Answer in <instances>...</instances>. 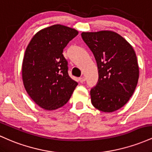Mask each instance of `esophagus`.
I'll return each instance as SVG.
<instances>
[{
	"mask_svg": "<svg viewBox=\"0 0 152 152\" xmlns=\"http://www.w3.org/2000/svg\"><path fill=\"white\" fill-rule=\"evenodd\" d=\"M79 81L81 83H83V82L86 81V78H85L84 76H82V77L79 78Z\"/></svg>",
	"mask_w": 152,
	"mask_h": 152,
	"instance_id": "esophagus-1",
	"label": "esophagus"
}]
</instances>
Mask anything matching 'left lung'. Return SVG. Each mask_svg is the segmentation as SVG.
Wrapping results in <instances>:
<instances>
[{"label": "left lung", "instance_id": "left-lung-1", "mask_svg": "<svg viewBox=\"0 0 152 152\" xmlns=\"http://www.w3.org/2000/svg\"><path fill=\"white\" fill-rule=\"evenodd\" d=\"M81 37L94 53L98 66V83L90 92L92 105L104 112L119 109L133 95L139 79L133 47L111 31L82 32Z\"/></svg>", "mask_w": 152, "mask_h": 152}]
</instances>
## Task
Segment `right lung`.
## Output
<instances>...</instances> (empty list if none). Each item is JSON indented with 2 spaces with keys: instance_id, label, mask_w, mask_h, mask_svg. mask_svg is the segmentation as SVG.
Returning a JSON list of instances; mask_svg holds the SVG:
<instances>
[{
  "instance_id": "add662e5",
  "label": "right lung",
  "mask_w": 152,
  "mask_h": 152,
  "mask_svg": "<svg viewBox=\"0 0 152 152\" xmlns=\"http://www.w3.org/2000/svg\"><path fill=\"white\" fill-rule=\"evenodd\" d=\"M78 31L56 24L34 35L26 48L22 64L25 89L34 102L48 111L64 106L78 83L68 74L64 48Z\"/></svg>"
}]
</instances>
